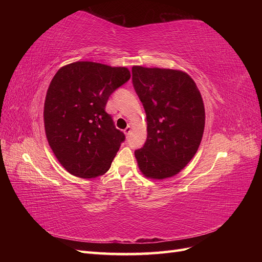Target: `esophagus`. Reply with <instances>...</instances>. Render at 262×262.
Returning a JSON list of instances; mask_svg holds the SVG:
<instances>
[{
  "mask_svg": "<svg viewBox=\"0 0 262 262\" xmlns=\"http://www.w3.org/2000/svg\"><path fill=\"white\" fill-rule=\"evenodd\" d=\"M123 132L125 133V136H129V134L131 133V128H130V126H126V128L123 130Z\"/></svg>",
  "mask_w": 262,
  "mask_h": 262,
  "instance_id": "esophagus-1",
  "label": "esophagus"
}]
</instances>
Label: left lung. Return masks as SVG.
I'll list each match as a JSON object with an SVG mask.
<instances>
[{
    "instance_id": "8db88e82",
    "label": "left lung",
    "mask_w": 262,
    "mask_h": 262,
    "mask_svg": "<svg viewBox=\"0 0 262 262\" xmlns=\"http://www.w3.org/2000/svg\"><path fill=\"white\" fill-rule=\"evenodd\" d=\"M134 91L144 107L147 138L134 150L148 178L175 176L192 160L201 143L205 113L194 81L178 70L132 68Z\"/></svg>"
}]
</instances>
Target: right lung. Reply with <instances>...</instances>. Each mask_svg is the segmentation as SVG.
I'll return each mask as SVG.
<instances>
[{"instance_id": "1", "label": "right lung", "mask_w": 262, "mask_h": 262, "mask_svg": "<svg viewBox=\"0 0 262 262\" xmlns=\"http://www.w3.org/2000/svg\"><path fill=\"white\" fill-rule=\"evenodd\" d=\"M130 77L126 68L89 61L71 63L53 76L45 100L46 136L70 173L95 178L110 168L125 136L105 108Z\"/></svg>"}]
</instances>
